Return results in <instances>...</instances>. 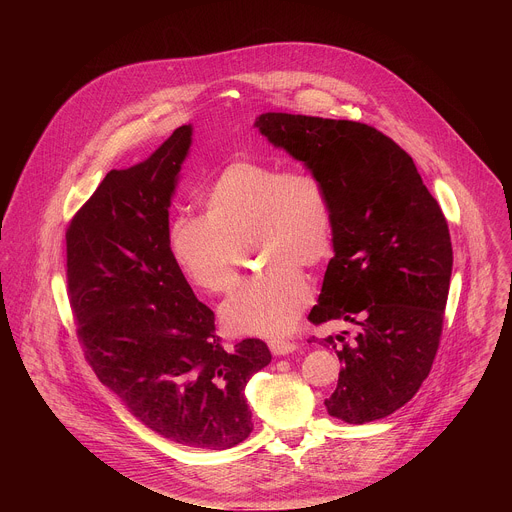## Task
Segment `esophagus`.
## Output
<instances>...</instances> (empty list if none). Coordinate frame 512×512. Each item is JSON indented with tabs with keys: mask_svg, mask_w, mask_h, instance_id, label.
Returning <instances> with one entry per match:
<instances>
[{
	"mask_svg": "<svg viewBox=\"0 0 512 512\" xmlns=\"http://www.w3.org/2000/svg\"><path fill=\"white\" fill-rule=\"evenodd\" d=\"M269 348L275 356H283V354L294 352L298 348V344L291 340H283V338H273V340H269Z\"/></svg>",
	"mask_w": 512,
	"mask_h": 512,
	"instance_id": "esophagus-1",
	"label": "esophagus"
}]
</instances>
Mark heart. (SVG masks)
Returning <instances> with one entry per match:
<instances>
[{
  "instance_id": "b5f03b06",
  "label": "heart",
  "mask_w": 512,
  "mask_h": 512,
  "mask_svg": "<svg viewBox=\"0 0 512 512\" xmlns=\"http://www.w3.org/2000/svg\"><path fill=\"white\" fill-rule=\"evenodd\" d=\"M204 214L182 212L168 229L170 253L190 283L208 294H231L245 249L263 265L223 306L233 332L283 334L312 298L302 269L328 261L334 208L328 186L308 170L237 158L206 186Z\"/></svg>"
}]
</instances>
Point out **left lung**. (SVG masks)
<instances>
[{"instance_id":"left-lung-1","label":"left lung","mask_w":512,"mask_h":512,"mask_svg":"<svg viewBox=\"0 0 512 512\" xmlns=\"http://www.w3.org/2000/svg\"><path fill=\"white\" fill-rule=\"evenodd\" d=\"M255 125L324 180L334 208V257L308 320L358 332L320 338L342 362L324 405L354 425L387 417L440 348L454 261L446 216L411 156L367 123L263 113Z\"/></svg>"}]
</instances>
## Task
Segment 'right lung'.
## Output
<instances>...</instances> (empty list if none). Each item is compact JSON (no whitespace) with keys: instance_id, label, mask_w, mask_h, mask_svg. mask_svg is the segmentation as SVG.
<instances>
[{"instance_id":"1","label":"right lung","mask_w":512,"mask_h":512,"mask_svg":"<svg viewBox=\"0 0 512 512\" xmlns=\"http://www.w3.org/2000/svg\"><path fill=\"white\" fill-rule=\"evenodd\" d=\"M190 135L182 125L148 160L103 178L68 223L66 285L99 381L166 440L227 450L253 429L245 387L271 352L259 338L227 346L172 259L168 206Z\"/></svg>"}]
</instances>
